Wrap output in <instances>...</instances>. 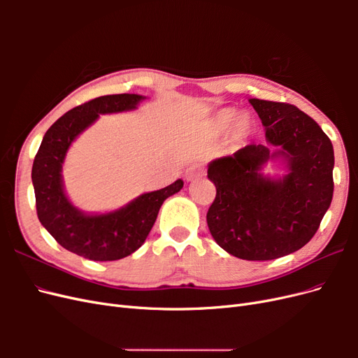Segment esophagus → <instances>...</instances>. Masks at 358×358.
<instances>
[{
	"instance_id": "esophagus-1",
	"label": "esophagus",
	"mask_w": 358,
	"mask_h": 358,
	"mask_svg": "<svg viewBox=\"0 0 358 358\" xmlns=\"http://www.w3.org/2000/svg\"><path fill=\"white\" fill-rule=\"evenodd\" d=\"M203 175H204V164H201V162H194V164H191L187 169V173H185L187 180H194Z\"/></svg>"
}]
</instances>
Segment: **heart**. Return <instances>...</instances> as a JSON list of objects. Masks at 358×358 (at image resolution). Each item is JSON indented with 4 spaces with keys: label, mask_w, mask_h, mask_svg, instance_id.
<instances>
[{
    "label": "heart",
    "mask_w": 358,
    "mask_h": 358,
    "mask_svg": "<svg viewBox=\"0 0 358 358\" xmlns=\"http://www.w3.org/2000/svg\"><path fill=\"white\" fill-rule=\"evenodd\" d=\"M237 117H239V113H237L234 109H222L215 115L213 125L218 129H225L230 125H233L237 121ZM249 129H251V127H249V122L246 121V119H241V121H237V124H236V134L237 136L246 137L249 134Z\"/></svg>",
    "instance_id": "1"
}]
</instances>
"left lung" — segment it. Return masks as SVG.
<instances>
[{"mask_svg": "<svg viewBox=\"0 0 358 358\" xmlns=\"http://www.w3.org/2000/svg\"><path fill=\"white\" fill-rule=\"evenodd\" d=\"M266 145H248L209 162L216 197L208 212L210 234L224 251L266 262L299 251L317 233L333 199L334 152L310 116L287 103L251 99ZM285 167L266 177L267 162Z\"/></svg>", "mask_w": 358, "mask_h": 358, "instance_id": "1", "label": "left lung"}]
</instances>
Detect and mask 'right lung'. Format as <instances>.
Returning a JSON list of instances; mask_svg holds the SVG:
<instances>
[{
  "instance_id": "right-lung-1",
  "label": "right lung",
  "mask_w": 358,
  "mask_h": 358,
  "mask_svg": "<svg viewBox=\"0 0 358 358\" xmlns=\"http://www.w3.org/2000/svg\"><path fill=\"white\" fill-rule=\"evenodd\" d=\"M143 100V95L116 94L74 107L48 129L32 164L31 179L41 225L67 251L92 262H113L137 251L155 224L161 204L183 187V180L178 179L106 213H86L67 197L62 166L71 143L100 115L136 110Z\"/></svg>"
}]
</instances>
